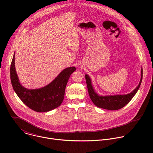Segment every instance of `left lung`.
Instances as JSON below:
<instances>
[{"label": "left lung", "mask_w": 153, "mask_h": 153, "mask_svg": "<svg viewBox=\"0 0 153 153\" xmlns=\"http://www.w3.org/2000/svg\"><path fill=\"white\" fill-rule=\"evenodd\" d=\"M85 76L87 88H88V94L93 103L96 106L105 109V110H117L124 107L127 103H128L137 92L142 80L143 70L142 68L141 78L138 86L132 92L126 94L100 96L95 91L92 85L91 80L90 76L88 74H85Z\"/></svg>", "instance_id": "1"}]
</instances>
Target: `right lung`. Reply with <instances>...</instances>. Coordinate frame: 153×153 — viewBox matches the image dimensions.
<instances>
[{"label":"right lung","instance_id":"add662e5","mask_svg":"<svg viewBox=\"0 0 153 153\" xmlns=\"http://www.w3.org/2000/svg\"><path fill=\"white\" fill-rule=\"evenodd\" d=\"M15 53L10 67V77L13 89L20 98L31 110L48 112L59 106L63 102L66 85L71 74L76 71L74 67L64 69L48 85L38 89H27L19 82L15 68Z\"/></svg>","mask_w":153,"mask_h":153}]
</instances>
